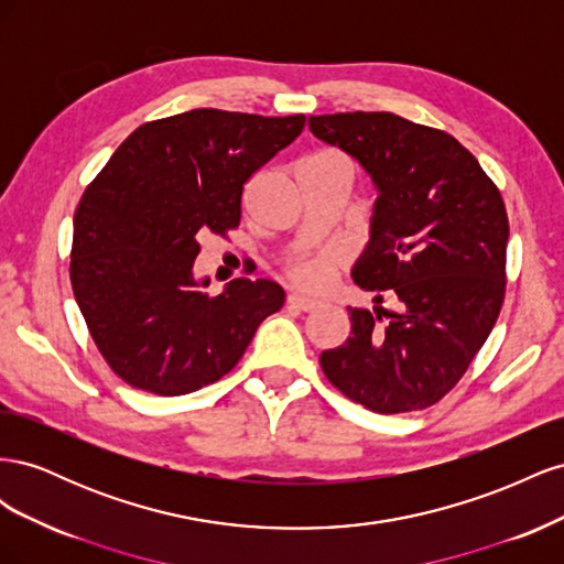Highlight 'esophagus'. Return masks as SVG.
Returning a JSON list of instances; mask_svg holds the SVG:
<instances>
[{
	"mask_svg": "<svg viewBox=\"0 0 564 564\" xmlns=\"http://www.w3.org/2000/svg\"><path fill=\"white\" fill-rule=\"evenodd\" d=\"M286 305H289V308L299 311V313H313V311L322 308V301H315V299H305V296L292 294V296L286 299Z\"/></svg>",
	"mask_w": 564,
	"mask_h": 564,
	"instance_id": "obj_1",
	"label": "esophagus"
}]
</instances>
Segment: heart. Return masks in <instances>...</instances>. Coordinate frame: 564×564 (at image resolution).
Returning <instances> with one entry per match:
<instances>
[{
	"mask_svg": "<svg viewBox=\"0 0 564 564\" xmlns=\"http://www.w3.org/2000/svg\"><path fill=\"white\" fill-rule=\"evenodd\" d=\"M284 278L303 292H319L334 280L336 272V256L329 249H322L315 253L294 256L284 265Z\"/></svg>",
	"mask_w": 564,
	"mask_h": 564,
	"instance_id": "1",
	"label": "heart"
}]
</instances>
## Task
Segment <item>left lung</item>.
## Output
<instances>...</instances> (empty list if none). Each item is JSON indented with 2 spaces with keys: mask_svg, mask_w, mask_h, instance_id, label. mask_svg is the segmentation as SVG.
<instances>
[{
  "mask_svg": "<svg viewBox=\"0 0 564 564\" xmlns=\"http://www.w3.org/2000/svg\"><path fill=\"white\" fill-rule=\"evenodd\" d=\"M379 187L371 242L352 268L377 308H348L350 336L319 365L377 414L440 402L468 371L506 296L508 214L499 187L442 129L392 112L311 115ZM390 297L398 312L383 310Z\"/></svg>",
  "mask_w": 564,
  "mask_h": 564,
  "instance_id": "1",
  "label": "left lung"
}]
</instances>
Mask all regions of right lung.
<instances>
[{
	"label": "right lung",
	"instance_id": "add662e5",
	"mask_svg": "<svg viewBox=\"0 0 564 564\" xmlns=\"http://www.w3.org/2000/svg\"><path fill=\"white\" fill-rule=\"evenodd\" d=\"M305 127L197 108L145 122L115 150L75 212L70 282L104 360L131 388L187 395L228 373L282 308L270 280L209 296L193 278L202 235L240 226L249 178Z\"/></svg>",
	"mask_w": 564,
	"mask_h": 564
}]
</instances>
